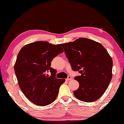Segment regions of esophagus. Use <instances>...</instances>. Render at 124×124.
Listing matches in <instances>:
<instances>
[{
  "instance_id": "1",
  "label": "esophagus",
  "mask_w": 124,
  "mask_h": 124,
  "mask_svg": "<svg viewBox=\"0 0 124 124\" xmlns=\"http://www.w3.org/2000/svg\"><path fill=\"white\" fill-rule=\"evenodd\" d=\"M71 77L69 76L67 78H66V81H70V80H71Z\"/></svg>"
}]
</instances>
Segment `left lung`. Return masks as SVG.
Segmentation results:
<instances>
[{
    "instance_id": "8db88e82",
    "label": "left lung",
    "mask_w": 124,
    "mask_h": 124,
    "mask_svg": "<svg viewBox=\"0 0 124 124\" xmlns=\"http://www.w3.org/2000/svg\"><path fill=\"white\" fill-rule=\"evenodd\" d=\"M61 45L72 70L81 74L74 78L79 84L74 91L75 97L86 102L99 99L106 92L112 76L113 64L108 51L101 43L85 38Z\"/></svg>"
}]
</instances>
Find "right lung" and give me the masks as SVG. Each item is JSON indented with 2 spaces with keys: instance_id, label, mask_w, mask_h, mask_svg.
<instances>
[{
  "instance_id": "1",
  "label": "right lung",
  "mask_w": 124,
  "mask_h": 124,
  "mask_svg": "<svg viewBox=\"0 0 124 124\" xmlns=\"http://www.w3.org/2000/svg\"><path fill=\"white\" fill-rule=\"evenodd\" d=\"M60 45L36 41L23 46L18 53L14 70L19 86L25 96L39 106H47L56 100L59 87L65 79L55 77L56 70L50 67L57 55L63 53ZM50 70L51 76L45 74Z\"/></svg>"
}]
</instances>
